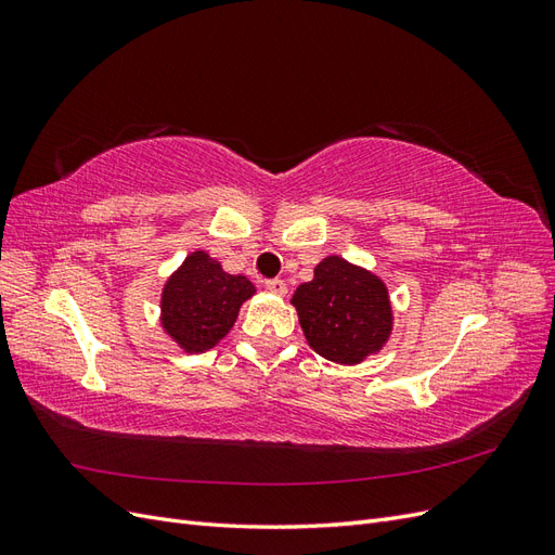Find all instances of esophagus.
Wrapping results in <instances>:
<instances>
[{"instance_id":"1","label":"esophagus","mask_w":555,"mask_h":555,"mask_svg":"<svg viewBox=\"0 0 555 555\" xmlns=\"http://www.w3.org/2000/svg\"><path fill=\"white\" fill-rule=\"evenodd\" d=\"M263 287L271 292V294H275V296L287 294V284H284V280H278V278L275 280H266Z\"/></svg>"}]
</instances>
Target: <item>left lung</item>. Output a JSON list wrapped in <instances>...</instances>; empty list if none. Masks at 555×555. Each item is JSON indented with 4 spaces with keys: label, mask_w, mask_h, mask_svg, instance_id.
<instances>
[{
    "label": "left lung",
    "mask_w": 555,
    "mask_h": 555,
    "mask_svg": "<svg viewBox=\"0 0 555 555\" xmlns=\"http://www.w3.org/2000/svg\"><path fill=\"white\" fill-rule=\"evenodd\" d=\"M292 304L308 345L333 363L354 365L389 340L393 314L386 284L365 268L326 257Z\"/></svg>",
    "instance_id": "obj_1"
}]
</instances>
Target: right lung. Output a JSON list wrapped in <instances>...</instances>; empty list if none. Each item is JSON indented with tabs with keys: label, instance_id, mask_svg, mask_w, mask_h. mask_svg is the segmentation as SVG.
<instances>
[{
	"label": "right lung",
	"instance_id": "right-lung-1",
	"mask_svg": "<svg viewBox=\"0 0 555 555\" xmlns=\"http://www.w3.org/2000/svg\"><path fill=\"white\" fill-rule=\"evenodd\" d=\"M255 292L245 275L224 273L220 261L196 249L164 284L162 326L190 354L208 351L231 331Z\"/></svg>",
	"mask_w": 555,
	"mask_h": 555
}]
</instances>
